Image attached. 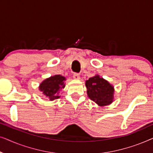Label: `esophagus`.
<instances>
[{
  "mask_svg": "<svg viewBox=\"0 0 153 153\" xmlns=\"http://www.w3.org/2000/svg\"><path fill=\"white\" fill-rule=\"evenodd\" d=\"M73 78H74V79H76V80H79V79H80V75L78 73H74L73 74Z\"/></svg>",
  "mask_w": 153,
  "mask_h": 153,
  "instance_id": "34e87169",
  "label": "esophagus"
}]
</instances>
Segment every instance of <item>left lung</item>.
I'll use <instances>...</instances> for the list:
<instances>
[{
  "instance_id": "1",
  "label": "left lung",
  "mask_w": 153,
  "mask_h": 153,
  "mask_svg": "<svg viewBox=\"0 0 153 153\" xmlns=\"http://www.w3.org/2000/svg\"><path fill=\"white\" fill-rule=\"evenodd\" d=\"M85 86L88 97L100 106L108 105L114 101V86L99 75L85 81Z\"/></svg>"
}]
</instances>
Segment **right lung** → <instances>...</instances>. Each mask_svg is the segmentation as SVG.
<instances>
[{"label": "right lung", "mask_w": 153, "mask_h": 153, "mask_svg": "<svg viewBox=\"0 0 153 153\" xmlns=\"http://www.w3.org/2000/svg\"><path fill=\"white\" fill-rule=\"evenodd\" d=\"M65 77L58 74L46 79L39 84V89L47 99L51 101L60 98L59 94L65 86Z\"/></svg>", "instance_id": "obj_1"}]
</instances>
